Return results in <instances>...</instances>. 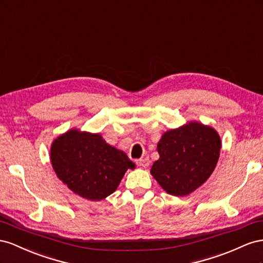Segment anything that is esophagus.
I'll return each instance as SVG.
<instances>
[{"label": "esophagus", "instance_id": "1", "mask_svg": "<svg viewBox=\"0 0 263 263\" xmlns=\"http://www.w3.org/2000/svg\"><path fill=\"white\" fill-rule=\"evenodd\" d=\"M138 164L140 165V166H142V167H147L148 165H149V160H148V157H142V159H140L139 161H138Z\"/></svg>", "mask_w": 263, "mask_h": 263}]
</instances>
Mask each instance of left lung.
<instances>
[{
    "instance_id": "8db88e82",
    "label": "left lung",
    "mask_w": 263,
    "mask_h": 263,
    "mask_svg": "<svg viewBox=\"0 0 263 263\" xmlns=\"http://www.w3.org/2000/svg\"><path fill=\"white\" fill-rule=\"evenodd\" d=\"M220 147L218 133L198 122L167 131L157 143L160 159L154 162L151 174L168 194L185 196L212 175Z\"/></svg>"
}]
</instances>
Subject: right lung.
I'll list each match as a JSON object with an SVG mask.
<instances>
[{
	"instance_id": "1",
	"label": "right lung",
	"mask_w": 263,
	"mask_h": 263,
	"mask_svg": "<svg viewBox=\"0 0 263 263\" xmlns=\"http://www.w3.org/2000/svg\"><path fill=\"white\" fill-rule=\"evenodd\" d=\"M52 168L74 194L101 200L114 193L127 168L134 164L122 151L110 146L99 134L71 130L54 141Z\"/></svg>"
}]
</instances>
